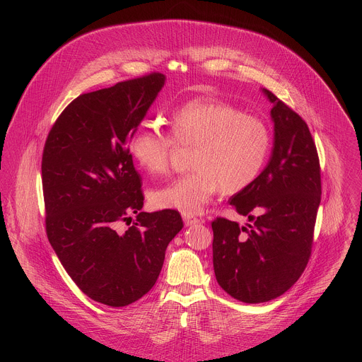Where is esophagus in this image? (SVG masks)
I'll use <instances>...</instances> for the list:
<instances>
[{"instance_id": "esophagus-1", "label": "esophagus", "mask_w": 362, "mask_h": 362, "mask_svg": "<svg viewBox=\"0 0 362 362\" xmlns=\"http://www.w3.org/2000/svg\"><path fill=\"white\" fill-rule=\"evenodd\" d=\"M184 223H185V226H195L198 223H202V218H198V217L189 216V214H184Z\"/></svg>"}]
</instances>
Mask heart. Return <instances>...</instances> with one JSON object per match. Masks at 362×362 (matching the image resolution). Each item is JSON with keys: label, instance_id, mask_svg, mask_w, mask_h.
I'll list each match as a JSON object with an SVG mask.
<instances>
[{"label": "heart", "instance_id": "1", "mask_svg": "<svg viewBox=\"0 0 362 362\" xmlns=\"http://www.w3.org/2000/svg\"><path fill=\"white\" fill-rule=\"evenodd\" d=\"M170 131L138 128L128 144L134 161L152 175L165 174L175 145L195 146L191 173L152 194V205L184 214L199 213L220 192L234 195L252 185L272 151V131L258 115L245 114L234 104L198 98L177 108Z\"/></svg>", "mask_w": 362, "mask_h": 362}]
</instances>
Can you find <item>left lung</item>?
Segmentation results:
<instances>
[{"instance_id":"8db88e82","label":"left lung","mask_w":362,"mask_h":362,"mask_svg":"<svg viewBox=\"0 0 362 362\" xmlns=\"http://www.w3.org/2000/svg\"><path fill=\"white\" fill-rule=\"evenodd\" d=\"M274 146L257 181L230 204L251 224L211 221L217 283L233 298L258 304L286 293L305 270L320 204L316 145L307 122L270 90Z\"/></svg>"}]
</instances>
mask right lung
I'll use <instances>...</instances> for the list:
<instances>
[{
    "instance_id": "obj_1",
    "label": "right lung",
    "mask_w": 362,
    "mask_h": 362,
    "mask_svg": "<svg viewBox=\"0 0 362 362\" xmlns=\"http://www.w3.org/2000/svg\"><path fill=\"white\" fill-rule=\"evenodd\" d=\"M164 79L152 72L79 95L55 119L43 149L47 238L81 291L114 308L155 286L165 248L184 227L177 210L141 211L142 177L128 151ZM131 214L136 223L118 232Z\"/></svg>"
}]
</instances>
